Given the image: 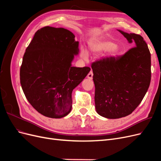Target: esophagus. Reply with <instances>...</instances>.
<instances>
[{"label":"esophagus","instance_id":"34e87169","mask_svg":"<svg viewBox=\"0 0 161 161\" xmlns=\"http://www.w3.org/2000/svg\"><path fill=\"white\" fill-rule=\"evenodd\" d=\"M92 76H93V74H92V70H91L90 72L88 74V75H87V78H88L89 79H92Z\"/></svg>","mask_w":161,"mask_h":161}]
</instances>
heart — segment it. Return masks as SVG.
Segmentation results:
<instances>
[{
  "instance_id": "heart-1",
  "label": "heart",
  "mask_w": 161,
  "mask_h": 161,
  "mask_svg": "<svg viewBox=\"0 0 161 161\" xmlns=\"http://www.w3.org/2000/svg\"><path fill=\"white\" fill-rule=\"evenodd\" d=\"M89 50L92 53H99L107 52L108 56H114L118 54L120 51L119 45L114 44V42L107 39H99L92 41L89 43ZM80 56L85 60L88 58V53L84 50L81 49Z\"/></svg>"
}]
</instances>
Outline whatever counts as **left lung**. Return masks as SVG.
<instances>
[{
  "label": "left lung",
  "instance_id": "obj_1",
  "mask_svg": "<svg viewBox=\"0 0 161 161\" xmlns=\"http://www.w3.org/2000/svg\"><path fill=\"white\" fill-rule=\"evenodd\" d=\"M118 31L135 47L122 56L103 58L91 65L95 109L108 119L132 113L147 93L151 79L150 53L143 37Z\"/></svg>",
  "mask_w": 161,
  "mask_h": 161
}]
</instances>
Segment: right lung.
Returning <instances> with one entry per match:
<instances>
[{
  "instance_id": "add662e5",
  "label": "right lung",
  "mask_w": 161,
  "mask_h": 161,
  "mask_svg": "<svg viewBox=\"0 0 161 161\" xmlns=\"http://www.w3.org/2000/svg\"><path fill=\"white\" fill-rule=\"evenodd\" d=\"M64 28L36 31L23 58L20 82L27 101L47 118H61L72 109V92L91 70L72 66L79 42Z\"/></svg>"
}]
</instances>
